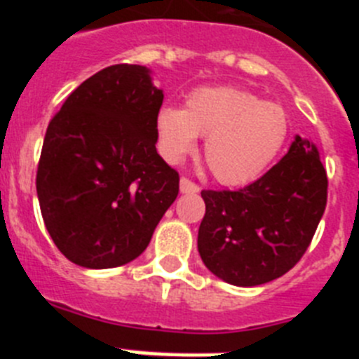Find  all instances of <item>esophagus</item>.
<instances>
[{
  "label": "esophagus",
  "instance_id": "1",
  "mask_svg": "<svg viewBox=\"0 0 359 359\" xmlns=\"http://www.w3.org/2000/svg\"><path fill=\"white\" fill-rule=\"evenodd\" d=\"M180 190L183 194H196V192H199V185L189 180V177H182L180 180Z\"/></svg>",
  "mask_w": 359,
  "mask_h": 359
}]
</instances>
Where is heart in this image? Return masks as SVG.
<instances>
[{
	"label": "heart",
	"mask_w": 359,
	"mask_h": 359,
	"mask_svg": "<svg viewBox=\"0 0 359 359\" xmlns=\"http://www.w3.org/2000/svg\"><path fill=\"white\" fill-rule=\"evenodd\" d=\"M290 120L284 107L233 86L190 91L185 107L163 106L156 113L158 149L180 163L205 136L203 156L212 176L228 187L246 185L280 154Z\"/></svg>",
	"instance_id": "1"
}]
</instances>
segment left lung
<instances>
[{"instance_id":"obj_1","label":"left lung","mask_w":359,"mask_h":359,"mask_svg":"<svg viewBox=\"0 0 359 359\" xmlns=\"http://www.w3.org/2000/svg\"><path fill=\"white\" fill-rule=\"evenodd\" d=\"M198 233L203 262L215 277L243 287L282 277L297 264L327 205V174L318 149L294 136L264 176L239 190H203Z\"/></svg>"}]
</instances>
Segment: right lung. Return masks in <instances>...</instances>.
Listing matches in <instances>:
<instances>
[{
	"label": "right lung",
	"instance_id": "right-lung-1",
	"mask_svg": "<svg viewBox=\"0 0 359 359\" xmlns=\"http://www.w3.org/2000/svg\"><path fill=\"white\" fill-rule=\"evenodd\" d=\"M163 91L140 65L100 69L50 120L37 198L59 252L82 268L128 264L151 243L180 192V174L156 152Z\"/></svg>",
	"mask_w": 359,
	"mask_h": 359
}]
</instances>
